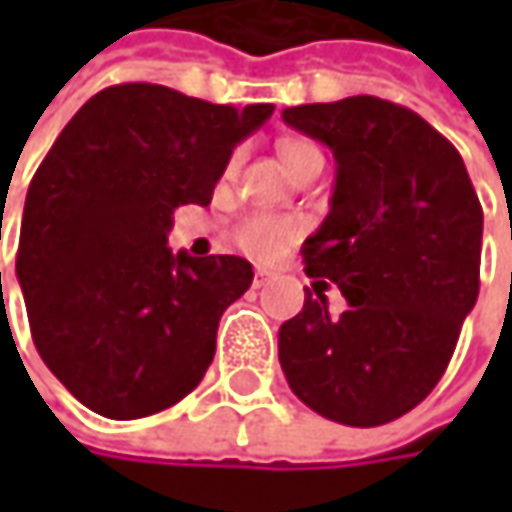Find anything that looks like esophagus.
I'll return each instance as SVG.
<instances>
[{
	"label": "esophagus",
	"mask_w": 512,
	"mask_h": 512,
	"mask_svg": "<svg viewBox=\"0 0 512 512\" xmlns=\"http://www.w3.org/2000/svg\"><path fill=\"white\" fill-rule=\"evenodd\" d=\"M265 282H270V273H267V270H262V267H259V270H256V276H253V285L262 287V285H265Z\"/></svg>",
	"instance_id": "obj_1"
}]
</instances>
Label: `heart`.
<instances>
[{"label": "heart", "instance_id": "b5f03b06", "mask_svg": "<svg viewBox=\"0 0 512 512\" xmlns=\"http://www.w3.org/2000/svg\"><path fill=\"white\" fill-rule=\"evenodd\" d=\"M279 156H282V162H285V168L290 176L299 168L310 165V162L322 159V153L313 148L310 142H302V139H287V142H282V145H279ZM236 165H239V150L227 159L225 173H233ZM290 236H293V225H290V222L262 219V216L247 219V222H242L239 230H236V242L245 247L247 253L262 256V259L276 256V253L290 242Z\"/></svg>", "mask_w": 512, "mask_h": 512}]
</instances>
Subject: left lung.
<instances>
[{"label": "left lung", "instance_id": "left-lung-1", "mask_svg": "<svg viewBox=\"0 0 512 512\" xmlns=\"http://www.w3.org/2000/svg\"><path fill=\"white\" fill-rule=\"evenodd\" d=\"M282 119L333 150L330 210L302 256L307 276L347 299L333 316L325 293L305 290L279 327L285 379L330 422H393L439 384L479 299V196L459 150L387 99L299 105Z\"/></svg>", "mask_w": 512, "mask_h": 512}]
</instances>
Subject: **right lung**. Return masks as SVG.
I'll list each match as a JSON object with an SVG mask.
<instances>
[{
  "instance_id": "obj_1",
  "label": "right lung",
  "mask_w": 512,
  "mask_h": 512,
  "mask_svg": "<svg viewBox=\"0 0 512 512\" xmlns=\"http://www.w3.org/2000/svg\"><path fill=\"white\" fill-rule=\"evenodd\" d=\"M273 105H210L128 82L70 119L28 187L16 279L42 362L108 419L182 402L250 282L242 256L173 253L179 205H210L233 148Z\"/></svg>"
}]
</instances>
